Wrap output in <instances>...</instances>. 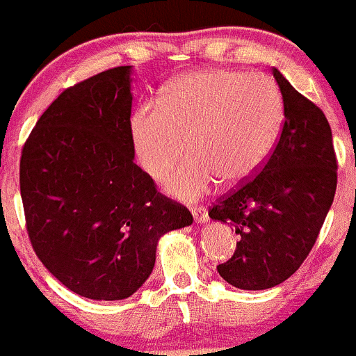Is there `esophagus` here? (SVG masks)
Masks as SVG:
<instances>
[{"instance_id": "esophagus-1", "label": "esophagus", "mask_w": 356, "mask_h": 356, "mask_svg": "<svg viewBox=\"0 0 356 356\" xmlns=\"http://www.w3.org/2000/svg\"><path fill=\"white\" fill-rule=\"evenodd\" d=\"M193 217H195V220L198 224H204V222H208V210L204 207H201V204H196L193 208Z\"/></svg>"}]
</instances>
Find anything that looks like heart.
<instances>
[{"label": "heart", "instance_id": "obj_1", "mask_svg": "<svg viewBox=\"0 0 356 356\" xmlns=\"http://www.w3.org/2000/svg\"><path fill=\"white\" fill-rule=\"evenodd\" d=\"M284 122V102L274 79L229 68H204L165 86L155 105L143 103L129 120L132 146L143 170L167 189L195 200L217 181H246L274 149Z\"/></svg>", "mask_w": 356, "mask_h": 356}]
</instances>
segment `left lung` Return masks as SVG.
Masks as SVG:
<instances>
[{"mask_svg":"<svg viewBox=\"0 0 356 356\" xmlns=\"http://www.w3.org/2000/svg\"><path fill=\"white\" fill-rule=\"evenodd\" d=\"M284 122L272 155L250 181L210 207L213 220L241 236L227 261L217 265L239 289H268L291 277L318 238L337 184L332 132L324 111L272 68Z\"/></svg>","mask_w":356,"mask_h":356,"instance_id":"8db88e82","label":"left lung"}]
</instances>
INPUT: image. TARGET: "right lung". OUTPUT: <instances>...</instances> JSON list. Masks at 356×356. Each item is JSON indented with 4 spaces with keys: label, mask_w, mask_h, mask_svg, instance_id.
Masks as SVG:
<instances>
[{
    "label": "right lung",
    "mask_w": 356,
    "mask_h": 356,
    "mask_svg": "<svg viewBox=\"0 0 356 356\" xmlns=\"http://www.w3.org/2000/svg\"><path fill=\"white\" fill-rule=\"evenodd\" d=\"M131 67L67 88L29 134L20 195L31 245L65 288L89 300L134 294L155 265L158 239L193 224L134 163Z\"/></svg>",
    "instance_id": "obj_1"
}]
</instances>
